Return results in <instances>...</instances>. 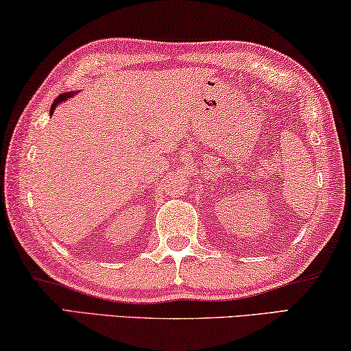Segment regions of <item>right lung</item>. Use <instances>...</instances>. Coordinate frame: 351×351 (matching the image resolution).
I'll return each mask as SVG.
<instances>
[{"label": "right lung", "instance_id": "right-lung-1", "mask_svg": "<svg viewBox=\"0 0 351 351\" xmlns=\"http://www.w3.org/2000/svg\"><path fill=\"white\" fill-rule=\"evenodd\" d=\"M71 95H73V92H70V93H62V95H58V97L56 98V101H53L52 106H51V114H53V110H56L57 105H60V103L66 101L68 98H70Z\"/></svg>", "mask_w": 351, "mask_h": 351}]
</instances>
